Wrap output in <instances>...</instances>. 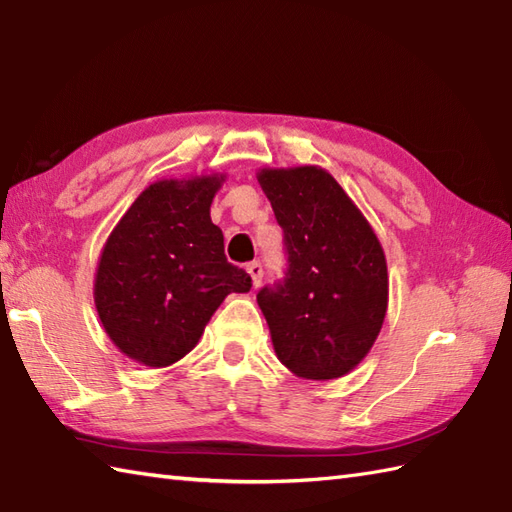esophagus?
<instances>
[{
    "instance_id": "esophagus-1",
    "label": "esophagus",
    "mask_w": 512,
    "mask_h": 512,
    "mask_svg": "<svg viewBox=\"0 0 512 512\" xmlns=\"http://www.w3.org/2000/svg\"><path fill=\"white\" fill-rule=\"evenodd\" d=\"M246 270H248L250 279H253V286H255V288L262 286V277H264V268H262V264H259V262H250V264L246 266Z\"/></svg>"
}]
</instances>
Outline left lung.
<instances>
[{
  "label": "left lung",
  "mask_w": 512,
  "mask_h": 512,
  "mask_svg": "<svg viewBox=\"0 0 512 512\" xmlns=\"http://www.w3.org/2000/svg\"><path fill=\"white\" fill-rule=\"evenodd\" d=\"M257 180L284 228L288 255L284 281L257 292L277 358L301 378H341L383 328V246L325 169H262Z\"/></svg>",
  "instance_id": "obj_1"
}]
</instances>
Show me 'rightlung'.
Returning <instances> with one entry per match:
<instances>
[{
  "label": "right lung",
  "mask_w": 512,
  "mask_h": 512,
  "mask_svg": "<svg viewBox=\"0 0 512 512\" xmlns=\"http://www.w3.org/2000/svg\"><path fill=\"white\" fill-rule=\"evenodd\" d=\"M224 176L158 180L138 195L107 237L94 279L96 312L125 356L167 367L198 345L231 292H248L246 270L226 262L211 202Z\"/></svg>",
  "instance_id": "1"
}]
</instances>
